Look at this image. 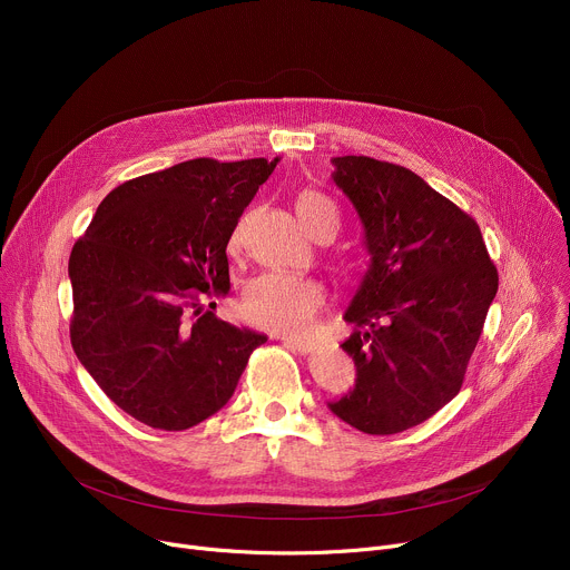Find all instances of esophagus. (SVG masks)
I'll return each instance as SVG.
<instances>
[{
	"label": "esophagus",
	"instance_id": "esophagus-1",
	"mask_svg": "<svg viewBox=\"0 0 570 570\" xmlns=\"http://www.w3.org/2000/svg\"><path fill=\"white\" fill-rule=\"evenodd\" d=\"M284 346L297 351V353H312L314 351V344L312 342H305V340H295V337H279Z\"/></svg>",
	"mask_w": 570,
	"mask_h": 570
}]
</instances>
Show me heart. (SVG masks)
Listing matches in <instances>:
<instances>
[{"mask_svg":"<svg viewBox=\"0 0 570 570\" xmlns=\"http://www.w3.org/2000/svg\"><path fill=\"white\" fill-rule=\"evenodd\" d=\"M297 217L312 233L321 222L335 219V205L318 191H303L295 200ZM239 243V228L233 233ZM325 303V293L314 279L293 273H263L254 277L243 293V314L249 323L277 335H307Z\"/></svg>","mask_w":570,"mask_h":570,"instance_id":"obj_1","label":"heart"}]
</instances>
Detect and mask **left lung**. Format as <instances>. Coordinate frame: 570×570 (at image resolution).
Here are the masks:
<instances>
[{
  "instance_id": "1",
  "label": "left lung",
  "mask_w": 570,
  "mask_h": 570,
  "mask_svg": "<svg viewBox=\"0 0 570 570\" xmlns=\"http://www.w3.org/2000/svg\"><path fill=\"white\" fill-rule=\"evenodd\" d=\"M333 166L370 267L344 312L355 385L327 409L365 434H397L460 393L499 275L478 224L421 175L370 157Z\"/></svg>"
}]
</instances>
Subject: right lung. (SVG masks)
<instances>
[{
    "mask_svg": "<svg viewBox=\"0 0 570 570\" xmlns=\"http://www.w3.org/2000/svg\"><path fill=\"white\" fill-rule=\"evenodd\" d=\"M279 159H191L112 189L69 258L71 344L136 421L183 432L233 397L267 337L203 309L228 293L226 245Z\"/></svg>",
    "mask_w": 570,
    "mask_h": 570,
    "instance_id": "right-lung-1",
    "label": "right lung"
}]
</instances>
